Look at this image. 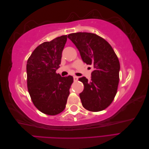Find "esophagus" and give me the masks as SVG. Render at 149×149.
Returning <instances> with one entry per match:
<instances>
[{
    "mask_svg": "<svg viewBox=\"0 0 149 149\" xmlns=\"http://www.w3.org/2000/svg\"><path fill=\"white\" fill-rule=\"evenodd\" d=\"M73 79L74 81H78V77L76 76H73Z\"/></svg>",
    "mask_w": 149,
    "mask_h": 149,
    "instance_id": "obj_1",
    "label": "esophagus"
}]
</instances>
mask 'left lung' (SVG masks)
Masks as SVG:
<instances>
[{"label":"left lung","mask_w":149,"mask_h":149,"mask_svg":"<svg viewBox=\"0 0 149 149\" xmlns=\"http://www.w3.org/2000/svg\"><path fill=\"white\" fill-rule=\"evenodd\" d=\"M68 38L78 49L83 61L94 68L91 81L85 77L79 78L84 86L79 94L83 106L93 112L105 109L114 100L118 90L120 70L118 56L106 40L94 33H73Z\"/></svg>","instance_id":"obj_1"}]
</instances>
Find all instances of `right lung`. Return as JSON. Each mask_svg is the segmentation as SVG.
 Listing matches in <instances>:
<instances>
[{
    "label": "right lung",
    "instance_id": "obj_1",
    "mask_svg": "<svg viewBox=\"0 0 149 149\" xmlns=\"http://www.w3.org/2000/svg\"><path fill=\"white\" fill-rule=\"evenodd\" d=\"M67 40L62 35L36 48L26 63L27 88L33 104L44 114L54 116L65 109L73 76L56 73Z\"/></svg>",
    "mask_w": 149,
    "mask_h": 149
}]
</instances>
